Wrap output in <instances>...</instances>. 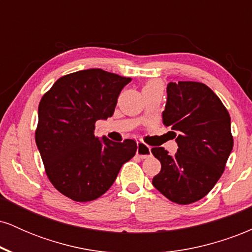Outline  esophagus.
Here are the masks:
<instances>
[{"mask_svg":"<svg viewBox=\"0 0 252 252\" xmlns=\"http://www.w3.org/2000/svg\"><path fill=\"white\" fill-rule=\"evenodd\" d=\"M136 154L140 156L141 158H147L152 156V152H150L149 146H147L146 143L137 142V152H136Z\"/></svg>","mask_w":252,"mask_h":252,"instance_id":"esophagus-1","label":"esophagus"}]
</instances>
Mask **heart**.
<instances>
[{
    "label": "heart",
    "mask_w": 252,
    "mask_h": 252,
    "mask_svg": "<svg viewBox=\"0 0 252 252\" xmlns=\"http://www.w3.org/2000/svg\"><path fill=\"white\" fill-rule=\"evenodd\" d=\"M148 88H158V89H162V84H161L160 82H156V80H154V82H149L148 84H147L146 88H144V89H148Z\"/></svg>",
    "instance_id": "1"
}]
</instances>
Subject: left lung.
<instances>
[{
    "mask_svg": "<svg viewBox=\"0 0 252 252\" xmlns=\"http://www.w3.org/2000/svg\"><path fill=\"white\" fill-rule=\"evenodd\" d=\"M163 124L179 148L170 155L152 149L161 162L153 185L170 201L189 205L204 198L219 180L233 147L227 109L209 86L198 82L169 83Z\"/></svg>",
    "mask_w": 252,
    "mask_h": 252,
    "instance_id": "left-lung-1",
    "label": "left lung"
}]
</instances>
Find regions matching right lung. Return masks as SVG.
I'll return each instance as SVG.
<instances>
[{"label":"right lung","instance_id":"right-lung-1","mask_svg":"<svg viewBox=\"0 0 252 252\" xmlns=\"http://www.w3.org/2000/svg\"><path fill=\"white\" fill-rule=\"evenodd\" d=\"M130 78L90 68L60 77L39 104L35 142L48 180L72 200H96L134 158L137 144L102 140L96 122L114 115L117 98Z\"/></svg>","mask_w":252,"mask_h":252}]
</instances>
